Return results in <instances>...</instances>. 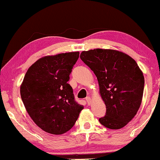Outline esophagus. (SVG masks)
I'll return each mask as SVG.
<instances>
[{"instance_id":"34e87169","label":"esophagus","mask_w":160,"mask_h":160,"mask_svg":"<svg viewBox=\"0 0 160 160\" xmlns=\"http://www.w3.org/2000/svg\"><path fill=\"white\" fill-rule=\"evenodd\" d=\"M86 102H87L88 105L91 104V97H86Z\"/></svg>"}]
</instances>
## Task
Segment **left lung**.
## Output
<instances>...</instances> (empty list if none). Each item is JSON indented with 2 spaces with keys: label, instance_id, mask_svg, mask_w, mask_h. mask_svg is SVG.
Returning a JSON list of instances; mask_svg holds the SVG:
<instances>
[{
  "label": "left lung",
  "instance_id": "left-lung-1",
  "mask_svg": "<svg viewBox=\"0 0 160 160\" xmlns=\"http://www.w3.org/2000/svg\"><path fill=\"white\" fill-rule=\"evenodd\" d=\"M82 61L93 71L106 106L99 121L111 129L123 128L135 117L143 97L144 78L138 64L127 54L112 49L84 51Z\"/></svg>",
  "mask_w": 160,
  "mask_h": 160
}]
</instances>
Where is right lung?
Listing matches in <instances>:
<instances>
[{"instance_id":"obj_1","label":"right lung","mask_w":160,"mask_h":160,"mask_svg":"<svg viewBox=\"0 0 160 160\" xmlns=\"http://www.w3.org/2000/svg\"><path fill=\"white\" fill-rule=\"evenodd\" d=\"M79 52L61 53L40 58L24 76L20 93L33 122L45 132H67L74 126L84 108L75 100L67 83Z\"/></svg>"}]
</instances>
